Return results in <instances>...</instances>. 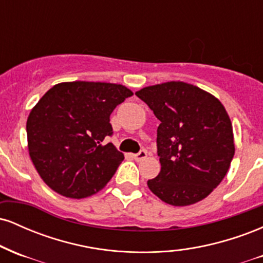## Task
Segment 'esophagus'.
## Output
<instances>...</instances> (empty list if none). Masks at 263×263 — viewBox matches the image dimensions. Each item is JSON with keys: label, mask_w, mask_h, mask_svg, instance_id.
Wrapping results in <instances>:
<instances>
[{"label": "esophagus", "mask_w": 263, "mask_h": 263, "mask_svg": "<svg viewBox=\"0 0 263 263\" xmlns=\"http://www.w3.org/2000/svg\"><path fill=\"white\" fill-rule=\"evenodd\" d=\"M147 157V152L144 149H141L140 152L136 153L135 155V159L136 161H142V159H144Z\"/></svg>", "instance_id": "34e87169"}]
</instances>
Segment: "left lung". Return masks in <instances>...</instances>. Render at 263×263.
Returning <instances> with one entry per match:
<instances>
[{
  "label": "left lung",
  "mask_w": 263,
  "mask_h": 263,
  "mask_svg": "<svg viewBox=\"0 0 263 263\" xmlns=\"http://www.w3.org/2000/svg\"><path fill=\"white\" fill-rule=\"evenodd\" d=\"M136 95L161 121V172L147 182L151 192L174 206L203 200L224 179L235 155L225 107L209 92L183 81L143 87Z\"/></svg>",
  "instance_id": "8db88e82"
}]
</instances>
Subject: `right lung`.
<instances>
[{
	"label": "right lung",
	"instance_id": "add662e5",
	"mask_svg": "<svg viewBox=\"0 0 263 263\" xmlns=\"http://www.w3.org/2000/svg\"><path fill=\"white\" fill-rule=\"evenodd\" d=\"M131 90L110 83L73 81L54 85L27 120L28 151L44 183L66 198L101 190L123 161L107 138L110 115Z\"/></svg>",
	"mask_w": 263,
	"mask_h": 263
}]
</instances>
